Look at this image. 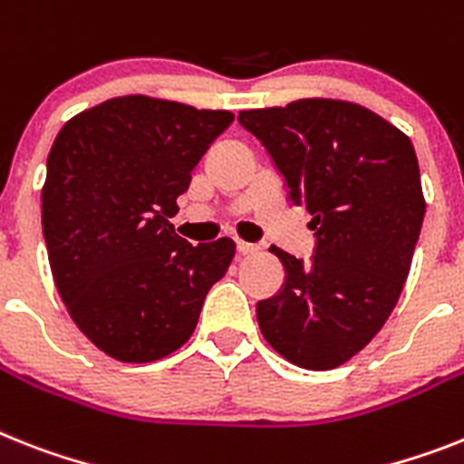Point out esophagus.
Masks as SVG:
<instances>
[{
    "instance_id": "1",
    "label": "esophagus",
    "mask_w": 464,
    "mask_h": 464,
    "mask_svg": "<svg viewBox=\"0 0 464 464\" xmlns=\"http://www.w3.org/2000/svg\"><path fill=\"white\" fill-rule=\"evenodd\" d=\"M236 250H238V255H255L259 247H256L255 243H245V240H238V243H236Z\"/></svg>"
}]
</instances>
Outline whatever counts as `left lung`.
Segmentation results:
<instances>
[{
    "label": "left lung",
    "instance_id": "left-lung-1",
    "mask_svg": "<svg viewBox=\"0 0 464 464\" xmlns=\"http://www.w3.org/2000/svg\"><path fill=\"white\" fill-rule=\"evenodd\" d=\"M238 122L266 148L316 236L309 262L271 247L285 280L256 302L264 340L299 368H337L380 333L411 271L424 219L415 148L346 101L243 111Z\"/></svg>",
    "mask_w": 464,
    "mask_h": 464
}]
</instances>
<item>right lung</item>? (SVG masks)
I'll return each mask as SVG.
<instances>
[{
	"mask_svg": "<svg viewBox=\"0 0 464 464\" xmlns=\"http://www.w3.org/2000/svg\"><path fill=\"white\" fill-rule=\"evenodd\" d=\"M228 111L120 96L80 112L46 160L42 231L58 295L93 344L150 363L193 334L231 238L190 245L169 224L177 198Z\"/></svg>",
	"mask_w": 464,
	"mask_h": 464,
	"instance_id": "right-lung-1",
	"label": "right lung"
}]
</instances>
